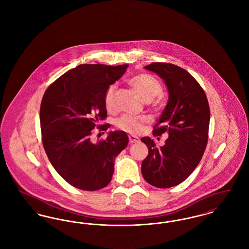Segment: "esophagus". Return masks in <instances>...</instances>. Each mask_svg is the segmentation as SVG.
Returning a JSON list of instances; mask_svg holds the SVG:
<instances>
[{"label":"esophagus","mask_w":249,"mask_h":249,"mask_svg":"<svg viewBox=\"0 0 249 249\" xmlns=\"http://www.w3.org/2000/svg\"><path fill=\"white\" fill-rule=\"evenodd\" d=\"M129 142L131 144L133 143H138L139 142H140V139L138 138V137H136V136H133V135H129Z\"/></svg>","instance_id":"34e87169"}]
</instances>
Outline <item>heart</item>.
<instances>
[{"mask_svg": "<svg viewBox=\"0 0 249 249\" xmlns=\"http://www.w3.org/2000/svg\"><path fill=\"white\" fill-rule=\"evenodd\" d=\"M131 86L138 92L145 102H151L154 98L163 92V87L160 81L150 74H140L129 80ZM116 90V85L111 84L107 87L105 92L104 100L106 107L112 109L113 96ZM147 122L145 117H135L131 115H124L118 121V127L128 133H139L142 130L143 124Z\"/></svg>", "mask_w": 249, "mask_h": 249, "instance_id": "obj_1", "label": "heart"}]
</instances>
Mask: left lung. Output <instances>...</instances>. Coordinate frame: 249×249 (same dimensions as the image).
Instances as JSON below:
<instances>
[{
  "mask_svg": "<svg viewBox=\"0 0 249 249\" xmlns=\"http://www.w3.org/2000/svg\"><path fill=\"white\" fill-rule=\"evenodd\" d=\"M145 68L157 73L168 87L169 100L153 135L167 133L169 138L160 147L149 137L142 139L149 150L142 172L147 183L169 188L183 183L203 156L208 142L209 103L198 82L182 67L153 63Z\"/></svg>",
  "mask_w": 249,
  "mask_h": 249,
  "instance_id": "1",
  "label": "left lung"
}]
</instances>
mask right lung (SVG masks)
Wrapping results in <instances>:
<instances>
[{
	"label": "right lung",
	"mask_w": 249,
	"mask_h": 249,
	"mask_svg": "<svg viewBox=\"0 0 249 249\" xmlns=\"http://www.w3.org/2000/svg\"><path fill=\"white\" fill-rule=\"evenodd\" d=\"M128 65H80L49 86L40 107L42 142L53 168L76 188L99 190L111 181L114 160L127 146L124 131L91 142L92 129L107 131L105 92Z\"/></svg>",
	"instance_id": "right-lung-1"
}]
</instances>
